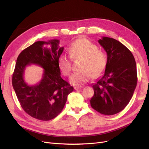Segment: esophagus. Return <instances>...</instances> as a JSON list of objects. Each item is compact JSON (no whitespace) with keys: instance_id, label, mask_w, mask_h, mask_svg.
Masks as SVG:
<instances>
[{"instance_id":"obj_1","label":"esophagus","mask_w":149,"mask_h":149,"mask_svg":"<svg viewBox=\"0 0 149 149\" xmlns=\"http://www.w3.org/2000/svg\"><path fill=\"white\" fill-rule=\"evenodd\" d=\"M82 87H81V86H75V87H74V89L75 90H79V89H81Z\"/></svg>"}]
</instances>
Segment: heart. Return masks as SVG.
I'll return each instance as SVG.
<instances>
[{"mask_svg":"<svg viewBox=\"0 0 149 149\" xmlns=\"http://www.w3.org/2000/svg\"><path fill=\"white\" fill-rule=\"evenodd\" d=\"M68 51L72 60H81L79 68L80 71L69 77L70 84L76 86L84 84L90 80L91 76L98 77L105 70L107 63L106 54L98 50V46L88 39H77L70 45ZM58 66L64 76H69L71 72V61L65 55H61L58 58Z\"/></svg>","mask_w":149,"mask_h":149,"instance_id":"b5f03b06","label":"heart"}]
</instances>
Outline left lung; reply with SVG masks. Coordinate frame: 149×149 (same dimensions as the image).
<instances>
[{
	"instance_id": "obj_1",
	"label": "left lung",
	"mask_w": 149,
	"mask_h": 149,
	"mask_svg": "<svg viewBox=\"0 0 149 149\" xmlns=\"http://www.w3.org/2000/svg\"><path fill=\"white\" fill-rule=\"evenodd\" d=\"M98 43L107 53L104 74L92 84L94 94L91 107L99 113L112 115L123 111L129 104L137 84L135 58L119 41L103 37Z\"/></svg>"
}]
</instances>
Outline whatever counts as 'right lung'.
Here are the masks:
<instances>
[{
	"label": "right lung",
	"mask_w": 149,
	"mask_h": 149,
	"mask_svg": "<svg viewBox=\"0 0 149 149\" xmlns=\"http://www.w3.org/2000/svg\"><path fill=\"white\" fill-rule=\"evenodd\" d=\"M59 43L57 39L38 41L22 51L13 75V87L22 107L39 120L49 121L56 117L63 109L68 95L74 91L60 76L58 59L64 48ZM31 64L44 69L41 80L31 86L24 79L25 69Z\"/></svg>",
	"instance_id": "obj_1"
}]
</instances>
